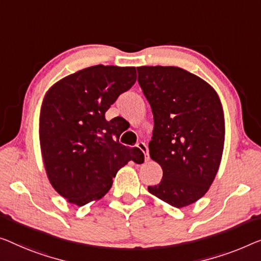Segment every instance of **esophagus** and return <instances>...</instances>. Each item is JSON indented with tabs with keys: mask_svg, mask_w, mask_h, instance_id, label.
Listing matches in <instances>:
<instances>
[{
	"mask_svg": "<svg viewBox=\"0 0 261 261\" xmlns=\"http://www.w3.org/2000/svg\"><path fill=\"white\" fill-rule=\"evenodd\" d=\"M137 147L144 153V157H145V159H149V150H147L146 144L143 143V142H139L137 144Z\"/></svg>",
	"mask_w": 261,
	"mask_h": 261,
	"instance_id": "obj_1",
	"label": "esophagus"
}]
</instances>
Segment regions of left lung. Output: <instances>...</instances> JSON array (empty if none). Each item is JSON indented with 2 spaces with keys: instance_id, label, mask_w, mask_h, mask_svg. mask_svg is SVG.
Here are the masks:
<instances>
[{
  "instance_id": "1",
  "label": "left lung",
  "mask_w": 261,
  "mask_h": 261,
  "mask_svg": "<svg viewBox=\"0 0 261 261\" xmlns=\"http://www.w3.org/2000/svg\"><path fill=\"white\" fill-rule=\"evenodd\" d=\"M138 82L153 114L150 157L163 169L147 190L174 207L199 200L219 170L224 110L207 82L178 67H138Z\"/></svg>"
}]
</instances>
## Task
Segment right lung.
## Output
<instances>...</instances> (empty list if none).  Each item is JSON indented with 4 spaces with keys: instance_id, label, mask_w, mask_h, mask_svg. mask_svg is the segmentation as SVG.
Listing matches in <instances>:
<instances>
[{
    "instance_id": "1",
    "label": "right lung",
    "mask_w": 261,
    "mask_h": 261,
    "mask_svg": "<svg viewBox=\"0 0 261 261\" xmlns=\"http://www.w3.org/2000/svg\"><path fill=\"white\" fill-rule=\"evenodd\" d=\"M137 80L135 67L93 65L63 77L45 92L40 112V145L46 177L68 203L99 200L118 170L144 162L138 147L124 146L117 118L106 112Z\"/></svg>"
}]
</instances>
